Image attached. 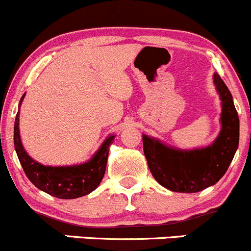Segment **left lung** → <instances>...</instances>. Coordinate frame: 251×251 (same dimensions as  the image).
<instances>
[{
  "instance_id": "8db88e82",
  "label": "left lung",
  "mask_w": 251,
  "mask_h": 251,
  "mask_svg": "<svg viewBox=\"0 0 251 251\" xmlns=\"http://www.w3.org/2000/svg\"><path fill=\"white\" fill-rule=\"evenodd\" d=\"M222 101L221 131L206 148L179 150L143 135L144 153L150 172L162 187L178 193H198L216 184L229 167L239 145V117L227 85L213 75Z\"/></svg>"
}]
</instances>
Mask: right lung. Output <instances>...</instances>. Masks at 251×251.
<instances>
[{"instance_id": "1", "label": "right lung", "mask_w": 251, "mask_h": 251, "mask_svg": "<svg viewBox=\"0 0 251 251\" xmlns=\"http://www.w3.org/2000/svg\"><path fill=\"white\" fill-rule=\"evenodd\" d=\"M25 94L22 96L19 106ZM113 139L115 135L108 136L88 162L52 167L34 161L24 150L19 134V112L14 122V149L26 177L36 188L59 199H76L90 194L99 187L105 176L108 151Z\"/></svg>"}]
</instances>
